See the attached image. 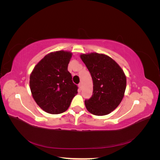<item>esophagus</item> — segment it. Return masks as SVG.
I'll return each instance as SVG.
<instances>
[{
    "label": "esophagus",
    "instance_id": "1",
    "mask_svg": "<svg viewBox=\"0 0 160 160\" xmlns=\"http://www.w3.org/2000/svg\"><path fill=\"white\" fill-rule=\"evenodd\" d=\"M78 86H79V89L81 90V88H82V83H79V85H78Z\"/></svg>",
    "mask_w": 160,
    "mask_h": 160
}]
</instances>
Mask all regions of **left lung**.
<instances>
[{
  "label": "left lung",
  "instance_id": "obj_1",
  "mask_svg": "<svg viewBox=\"0 0 160 160\" xmlns=\"http://www.w3.org/2000/svg\"><path fill=\"white\" fill-rule=\"evenodd\" d=\"M81 59L90 72L93 83V95L85 101L89 112L105 115L118 108L126 88V77L113 59L97 52L82 54Z\"/></svg>",
  "mask_w": 160,
  "mask_h": 160
}]
</instances>
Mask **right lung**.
<instances>
[{"label":"right lung","mask_w":160,"mask_h":160,"mask_svg":"<svg viewBox=\"0 0 160 160\" xmlns=\"http://www.w3.org/2000/svg\"><path fill=\"white\" fill-rule=\"evenodd\" d=\"M72 52L49 53L38 62L30 75V89L37 104L47 113L59 114L67 110L78 87L67 70Z\"/></svg>","instance_id":"1"}]
</instances>
